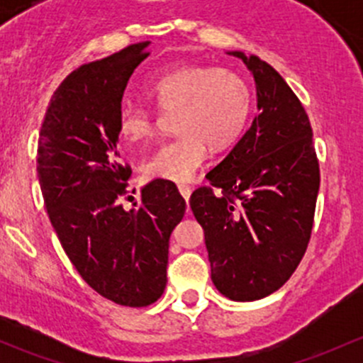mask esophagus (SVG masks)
<instances>
[{"label": "esophagus", "instance_id": "esophagus-1", "mask_svg": "<svg viewBox=\"0 0 363 363\" xmlns=\"http://www.w3.org/2000/svg\"><path fill=\"white\" fill-rule=\"evenodd\" d=\"M177 188H179V193H181V195H182V199H184L186 202H188L189 196H191V191H193V189L189 188L188 184H179Z\"/></svg>", "mask_w": 363, "mask_h": 363}]
</instances>
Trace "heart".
<instances>
[{"label": "heart", "mask_w": 363, "mask_h": 363, "mask_svg": "<svg viewBox=\"0 0 363 363\" xmlns=\"http://www.w3.org/2000/svg\"><path fill=\"white\" fill-rule=\"evenodd\" d=\"M160 108H177L175 131L145 160L149 179L184 182L208 156V144L226 147L242 133L251 111L246 80L226 68L186 65L156 77L145 89ZM155 117L149 108L124 104L117 112V131L126 142H140L152 133Z\"/></svg>", "instance_id": "heart-1"}]
</instances>
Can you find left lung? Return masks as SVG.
<instances>
[{"label":"left lung","mask_w":363,"mask_h":363,"mask_svg":"<svg viewBox=\"0 0 363 363\" xmlns=\"http://www.w3.org/2000/svg\"><path fill=\"white\" fill-rule=\"evenodd\" d=\"M228 54L252 73L258 116L189 205L203 228L214 286L250 302L279 290L298 267L313 230L320 164L309 117L283 77L259 57Z\"/></svg>","instance_id":"8db88e82"}]
</instances>
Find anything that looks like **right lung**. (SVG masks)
<instances>
[{
	"mask_svg": "<svg viewBox=\"0 0 363 363\" xmlns=\"http://www.w3.org/2000/svg\"><path fill=\"white\" fill-rule=\"evenodd\" d=\"M147 47L133 43L69 73L47 107L36 155L47 214L69 262L96 294L128 307L163 295L168 240L186 211L163 179L144 186L131 208L121 203L131 168L119 163L117 112Z\"/></svg>",
	"mask_w": 363,
	"mask_h": 363,
	"instance_id": "add662e5",
	"label": "right lung"
}]
</instances>
